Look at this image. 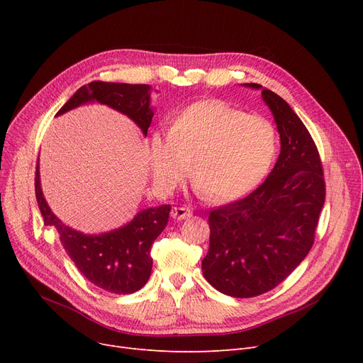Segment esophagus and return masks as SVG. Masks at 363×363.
<instances>
[{
	"label": "esophagus",
	"mask_w": 363,
	"mask_h": 363,
	"mask_svg": "<svg viewBox=\"0 0 363 363\" xmlns=\"http://www.w3.org/2000/svg\"><path fill=\"white\" fill-rule=\"evenodd\" d=\"M170 215H172V218L177 219V220H182V219L191 218V216H193V212H191V208H189V207H182V206H179V207H174V208H172Z\"/></svg>",
	"instance_id": "1"
}]
</instances>
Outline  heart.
Masks as SVG:
<instances>
[{"label":"heart","mask_w":363,"mask_h":363,"mask_svg":"<svg viewBox=\"0 0 363 363\" xmlns=\"http://www.w3.org/2000/svg\"><path fill=\"white\" fill-rule=\"evenodd\" d=\"M275 150L271 122L222 100H201L185 107L172 128L152 130V179L160 191H172L191 169L193 159L196 188L208 200L226 201L259 184Z\"/></svg>","instance_id":"obj_1"}]
</instances>
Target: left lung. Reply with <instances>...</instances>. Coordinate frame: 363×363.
I'll return each mask as SVG.
<instances>
[{
  "label": "left lung",
  "mask_w": 363,
  "mask_h": 363,
  "mask_svg": "<svg viewBox=\"0 0 363 363\" xmlns=\"http://www.w3.org/2000/svg\"><path fill=\"white\" fill-rule=\"evenodd\" d=\"M281 140L278 160L247 197L208 215L211 244L201 262L208 284L231 297H255L275 289L308 256L325 203L318 148L289 103L259 84Z\"/></svg>",
  "instance_id": "1"
}]
</instances>
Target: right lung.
<instances>
[{
  "label": "right lung",
  "mask_w": 363,
  "mask_h": 363,
  "mask_svg": "<svg viewBox=\"0 0 363 363\" xmlns=\"http://www.w3.org/2000/svg\"><path fill=\"white\" fill-rule=\"evenodd\" d=\"M88 103L106 104L125 114L145 137L155 116L150 85L101 81L81 86L57 111V116ZM35 194L44 223L55 228L67 256L89 282L114 294H130L144 287L152 268L151 244L164 230L170 204L144 208L130 222L113 231L84 234L67 226L52 213L41 188L40 159L36 164Z\"/></svg>",
  "instance_id": "obj_1"
}]
</instances>
